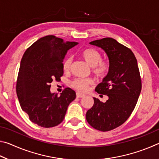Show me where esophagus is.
I'll use <instances>...</instances> for the list:
<instances>
[{"mask_svg": "<svg viewBox=\"0 0 159 159\" xmlns=\"http://www.w3.org/2000/svg\"><path fill=\"white\" fill-rule=\"evenodd\" d=\"M76 97H77V98H83V97H85V95H83V94H81L80 93H76Z\"/></svg>", "mask_w": 159, "mask_h": 159, "instance_id": "obj_1", "label": "esophagus"}]
</instances>
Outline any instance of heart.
Masks as SVG:
<instances>
[{
    "instance_id": "obj_1",
    "label": "heart",
    "mask_w": 159,
    "mask_h": 159,
    "mask_svg": "<svg viewBox=\"0 0 159 159\" xmlns=\"http://www.w3.org/2000/svg\"><path fill=\"white\" fill-rule=\"evenodd\" d=\"M80 56L88 66L92 67L93 74L98 79H104L109 70V64L107 61L102 60V55L94 48H86L80 52ZM71 64V58H66L62 62V69L64 72L69 71ZM90 79H76L71 82V86L80 92H85L90 85L93 84Z\"/></svg>"
}]
</instances>
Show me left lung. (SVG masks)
<instances>
[{
    "label": "left lung",
    "instance_id": "left-lung-1",
    "mask_svg": "<svg viewBox=\"0 0 159 159\" xmlns=\"http://www.w3.org/2000/svg\"><path fill=\"white\" fill-rule=\"evenodd\" d=\"M90 44L102 48L109 58L108 74L95 88L109 99L102 102L93 98L94 104L86 113V120L96 130H111L130 117L138 102L142 89L138 61L130 49L111 38Z\"/></svg>",
    "mask_w": 159,
    "mask_h": 159
}]
</instances>
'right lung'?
Returning a JSON list of instances; mask_svg holds the SVG:
<instances>
[{
  "instance_id": "right-lung-1",
  "label": "right lung",
  "mask_w": 159,
  "mask_h": 159,
  "mask_svg": "<svg viewBox=\"0 0 159 159\" xmlns=\"http://www.w3.org/2000/svg\"><path fill=\"white\" fill-rule=\"evenodd\" d=\"M78 44L50 35L39 39L24 54L16 90L21 109L35 124L43 128L59 125L76 98V93L70 88H66L60 96L52 93L50 83L53 79L60 80L67 51Z\"/></svg>"
}]
</instances>
